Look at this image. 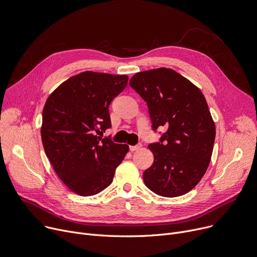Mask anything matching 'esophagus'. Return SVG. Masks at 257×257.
<instances>
[{
    "mask_svg": "<svg viewBox=\"0 0 257 257\" xmlns=\"http://www.w3.org/2000/svg\"><path fill=\"white\" fill-rule=\"evenodd\" d=\"M142 147H143L142 144H138V145H136V146H131V147L129 148V150H130V152H135V151L141 149Z\"/></svg>",
    "mask_w": 257,
    "mask_h": 257,
    "instance_id": "esophagus-1",
    "label": "esophagus"
}]
</instances>
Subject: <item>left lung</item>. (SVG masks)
<instances>
[{"label":"left lung","instance_id":"1","mask_svg":"<svg viewBox=\"0 0 257 257\" xmlns=\"http://www.w3.org/2000/svg\"><path fill=\"white\" fill-rule=\"evenodd\" d=\"M130 86L147 102L154 131L166 128L151 144L153 165L144 181L155 194L173 198L199 183L211 160L215 124L201 90L171 68L135 74Z\"/></svg>","mask_w":257,"mask_h":257}]
</instances>
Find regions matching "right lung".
Wrapping results in <instances>:
<instances>
[{
    "label": "right lung",
    "instance_id": "right-lung-1",
    "mask_svg": "<svg viewBox=\"0 0 257 257\" xmlns=\"http://www.w3.org/2000/svg\"><path fill=\"white\" fill-rule=\"evenodd\" d=\"M128 76L84 72L56 88L43 109L42 143L51 165L72 192L100 193L129 151L97 134L110 128L108 106L126 88Z\"/></svg>",
    "mask_w": 257,
    "mask_h": 257
}]
</instances>
